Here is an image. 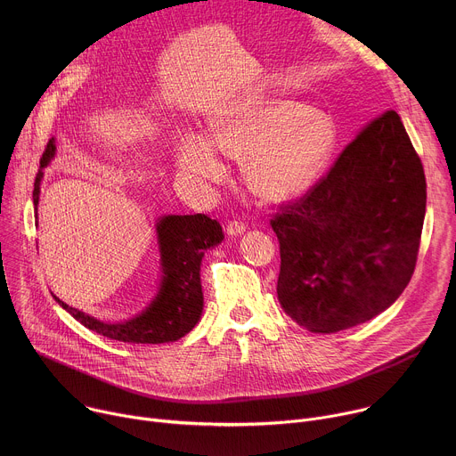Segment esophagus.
<instances>
[{
	"label": "esophagus",
	"instance_id": "obj_1",
	"mask_svg": "<svg viewBox=\"0 0 456 456\" xmlns=\"http://www.w3.org/2000/svg\"><path fill=\"white\" fill-rule=\"evenodd\" d=\"M247 229V224L240 222V220H232L227 224V234L232 238V236H241Z\"/></svg>",
	"mask_w": 456,
	"mask_h": 456
}]
</instances>
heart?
I'll return each instance as SVG.
<instances>
[{
    "instance_id": "obj_1",
    "label": "heart",
    "mask_w": 456,
    "mask_h": 456,
    "mask_svg": "<svg viewBox=\"0 0 456 456\" xmlns=\"http://www.w3.org/2000/svg\"><path fill=\"white\" fill-rule=\"evenodd\" d=\"M336 148V127L317 110L271 95H256L218 117L209 141L183 135L176 146L182 171L202 180H220L218 153L245 160V182L259 199L285 204L305 194Z\"/></svg>"
}]
</instances>
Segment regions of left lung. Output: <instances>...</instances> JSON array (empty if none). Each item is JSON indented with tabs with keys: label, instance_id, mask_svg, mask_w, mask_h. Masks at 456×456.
I'll return each instance as SVG.
<instances>
[{
	"label": "left lung",
	"instance_id": "left-lung-1",
	"mask_svg": "<svg viewBox=\"0 0 456 456\" xmlns=\"http://www.w3.org/2000/svg\"><path fill=\"white\" fill-rule=\"evenodd\" d=\"M424 215V167L389 110L271 220L285 314L308 332L334 334L392 306L415 271Z\"/></svg>",
	"mask_w": 456,
	"mask_h": 456
}]
</instances>
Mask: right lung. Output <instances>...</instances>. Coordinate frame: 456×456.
<instances>
[{
  "label": "right lung",
  "instance_id": "right-lung-1",
  "mask_svg": "<svg viewBox=\"0 0 456 456\" xmlns=\"http://www.w3.org/2000/svg\"><path fill=\"white\" fill-rule=\"evenodd\" d=\"M55 155V141H48L41 167L34 183V206L37 215L43 169ZM160 252V285L151 303L135 317L122 322H106L69 306L59 297L55 301L72 314L83 327L115 341L134 345L173 343L189 334L200 321L204 294L200 265L208 248L224 240L222 225L206 215H164L155 224Z\"/></svg>",
  "mask_w": 456,
  "mask_h": 456
}]
</instances>
